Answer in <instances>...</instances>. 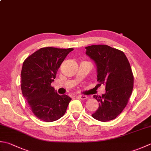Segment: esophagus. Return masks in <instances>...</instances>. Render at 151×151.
<instances>
[{"label": "esophagus", "mask_w": 151, "mask_h": 151, "mask_svg": "<svg viewBox=\"0 0 151 151\" xmlns=\"http://www.w3.org/2000/svg\"><path fill=\"white\" fill-rule=\"evenodd\" d=\"M78 97L81 99H86L88 98V97L86 96H84V95H78Z\"/></svg>", "instance_id": "obj_1"}]
</instances>
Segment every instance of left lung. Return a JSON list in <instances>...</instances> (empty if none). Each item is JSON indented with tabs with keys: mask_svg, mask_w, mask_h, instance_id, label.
<instances>
[{
	"mask_svg": "<svg viewBox=\"0 0 151 151\" xmlns=\"http://www.w3.org/2000/svg\"><path fill=\"white\" fill-rule=\"evenodd\" d=\"M86 54L96 65L97 81L105 86L101 96H93L99 107L91 114L101 122L113 120L128 103L134 86V76L129 61L123 52L107 45L86 47Z\"/></svg>",
	"mask_w": 151,
	"mask_h": 151,
	"instance_id": "8db88e82",
	"label": "left lung"
}]
</instances>
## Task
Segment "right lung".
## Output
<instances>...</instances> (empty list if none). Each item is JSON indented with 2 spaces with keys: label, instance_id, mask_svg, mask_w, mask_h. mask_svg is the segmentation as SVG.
<instances>
[{
  "label": "right lung",
  "instance_id": "add662e5",
  "mask_svg": "<svg viewBox=\"0 0 151 151\" xmlns=\"http://www.w3.org/2000/svg\"><path fill=\"white\" fill-rule=\"evenodd\" d=\"M73 48H42L26 59L23 63L22 91L32 112L47 122L60 119L65 113L71 98L59 95L54 87L58 70Z\"/></svg>",
  "mask_w": 151,
  "mask_h": 151
}]
</instances>
